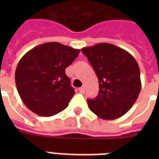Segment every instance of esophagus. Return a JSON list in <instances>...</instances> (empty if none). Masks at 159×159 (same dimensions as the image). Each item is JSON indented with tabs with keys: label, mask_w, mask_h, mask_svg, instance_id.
Listing matches in <instances>:
<instances>
[{
	"label": "esophagus",
	"mask_w": 159,
	"mask_h": 159,
	"mask_svg": "<svg viewBox=\"0 0 159 159\" xmlns=\"http://www.w3.org/2000/svg\"><path fill=\"white\" fill-rule=\"evenodd\" d=\"M78 90H79L80 93H84V92H85V87H81V88H79V89Z\"/></svg>",
	"instance_id": "1"
}]
</instances>
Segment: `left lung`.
<instances>
[{"label":"left lung","instance_id":"obj_1","mask_svg":"<svg viewBox=\"0 0 159 159\" xmlns=\"http://www.w3.org/2000/svg\"><path fill=\"white\" fill-rule=\"evenodd\" d=\"M96 73L99 94L88 100L89 109L100 118L114 120L133 107L141 89L140 68L129 52L110 43L82 48Z\"/></svg>","mask_w":159,"mask_h":159}]
</instances>
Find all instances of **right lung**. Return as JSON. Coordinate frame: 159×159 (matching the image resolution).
<instances>
[{
    "label": "right lung",
    "instance_id": "obj_1",
    "mask_svg": "<svg viewBox=\"0 0 159 159\" xmlns=\"http://www.w3.org/2000/svg\"><path fill=\"white\" fill-rule=\"evenodd\" d=\"M80 52L59 42H47L30 49L19 60L15 83L21 100L34 113L51 117L65 110L75 91L66 68Z\"/></svg>",
    "mask_w": 159,
    "mask_h": 159
}]
</instances>
